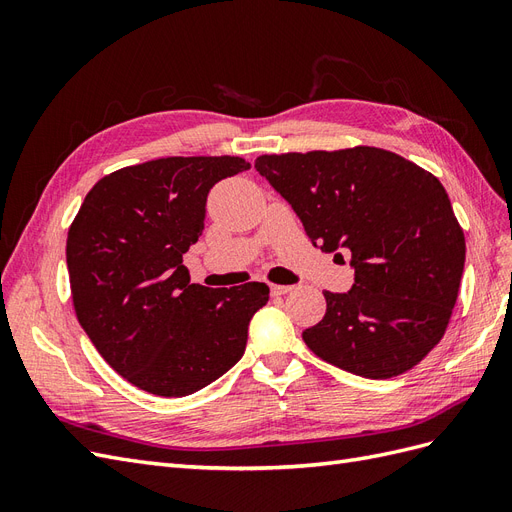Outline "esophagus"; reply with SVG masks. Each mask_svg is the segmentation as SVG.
<instances>
[{"instance_id":"34e87169","label":"esophagus","mask_w":512,"mask_h":512,"mask_svg":"<svg viewBox=\"0 0 512 512\" xmlns=\"http://www.w3.org/2000/svg\"><path fill=\"white\" fill-rule=\"evenodd\" d=\"M292 286H280V284H271V294L273 297H282V294H288Z\"/></svg>"}]
</instances>
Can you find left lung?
<instances>
[{
	"label": "left lung",
	"mask_w": 512,
	"mask_h": 512,
	"mask_svg": "<svg viewBox=\"0 0 512 512\" xmlns=\"http://www.w3.org/2000/svg\"><path fill=\"white\" fill-rule=\"evenodd\" d=\"M254 166L314 245L352 256L354 286L324 290L327 314L303 331L307 348L371 380L421 363L448 327L466 262V237L438 177L363 145L273 153Z\"/></svg>",
	"instance_id": "left-lung-1"
}]
</instances>
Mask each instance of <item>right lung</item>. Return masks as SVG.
I'll list each match as a JSON object with an SVG mask.
<instances>
[{
    "label": "right lung",
    "instance_id": "1",
    "mask_svg": "<svg viewBox=\"0 0 512 512\" xmlns=\"http://www.w3.org/2000/svg\"><path fill=\"white\" fill-rule=\"evenodd\" d=\"M250 168L232 156L160 158L119 168L85 196L68 230L76 318L119 376L160 397L218 380L247 344L269 286L190 284L183 254L205 230L207 194Z\"/></svg>",
    "mask_w": 512,
    "mask_h": 512
}]
</instances>
